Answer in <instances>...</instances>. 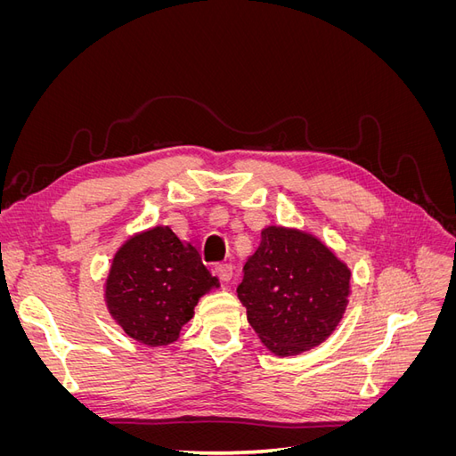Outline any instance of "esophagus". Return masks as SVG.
I'll use <instances>...</instances> for the list:
<instances>
[{"label": "esophagus", "mask_w": 456, "mask_h": 456, "mask_svg": "<svg viewBox=\"0 0 456 456\" xmlns=\"http://www.w3.org/2000/svg\"><path fill=\"white\" fill-rule=\"evenodd\" d=\"M215 273L223 281H230L232 280V273H233V268H232L230 262H216V265H215Z\"/></svg>", "instance_id": "34e87169"}]
</instances>
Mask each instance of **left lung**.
I'll return each instance as SVG.
<instances>
[{
	"mask_svg": "<svg viewBox=\"0 0 456 456\" xmlns=\"http://www.w3.org/2000/svg\"><path fill=\"white\" fill-rule=\"evenodd\" d=\"M350 270L298 230L268 226L243 266L238 297L260 340L278 355L322 344L346 308Z\"/></svg>",
	"mask_w": 456,
	"mask_h": 456,
	"instance_id": "obj_1",
	"label": "left lung"
}]
</instances>
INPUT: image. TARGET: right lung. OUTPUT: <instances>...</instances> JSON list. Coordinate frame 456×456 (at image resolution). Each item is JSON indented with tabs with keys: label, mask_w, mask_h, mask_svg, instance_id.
I'll use <instances>...</instances> for the list:
<instances>
[{
	"label": "right lung",
	"mask_w": 456,
	"mask_h": 456,
	"mask_svg": "<svg viewBox=\"0 0 456 456\" xmlns=\"http://www.w3.org/2000/svg\"><path fill=\"white\" fill-rule=\"evenodd\" d=\"M218 287L194 245L171 228H151L116 253L106 283V305L126 333L148 346L178 338L201 295Z\"/></svg>",
	"instance_id": "obj_1"
}]
</instances>
